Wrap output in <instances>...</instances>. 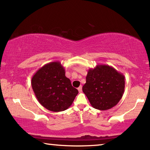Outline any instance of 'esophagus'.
<instances>
[{
  "label": "esophagus",
  "mask_w": 150,
  "mask_h": 150,
  "mask_svg": "<svg viewBox=\"0 0 150 150\" xmlns=\"http://www.w3.org/2000/svg\"><path fill=\"white\" fill-rule=\"evenodd\" d=\"M78 90H79V93H81V92H82V86L81 85L80 86L79 88H78Z\"/></svg>",
  "instance_id": "1"
}]
</instances>
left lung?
<instances>
[{"mask_svg": "<svg viewBox=\"0 0 150 150\" xmlns=\"http://www.w3.org/2000/svg\"><path fill=\"white\" fill-rule=\"evenodd\" d=\"M124 88L125 77L122 73L110 65L100 64L88 70L83 91L93 108L105 110L117 105Z\"/></svg>", "mask_w": 150, "mask_h": 150, "instance_id": "8db88e82", "label": "left lung"}]
</instances>
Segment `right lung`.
Instances as JSON below:
<instances>
[{
	"label": "right lung",
	"instance_id": "obj_1",
	"mask_svg": "<svg viewBox=\"0 0 150 150\" xmlns=\"http://www.w3.org/2000/svg\"><path fill=\"white\" fill-rule=\"evenodd\" d=\"M31 86L38 102L53 112L67 109L79 93L65 76L64 67L59 61L48 63L39 69L33 76Z\"/></svg>",
	"mask_w": 150,
	"mask_h": 150
}]
</instances>
